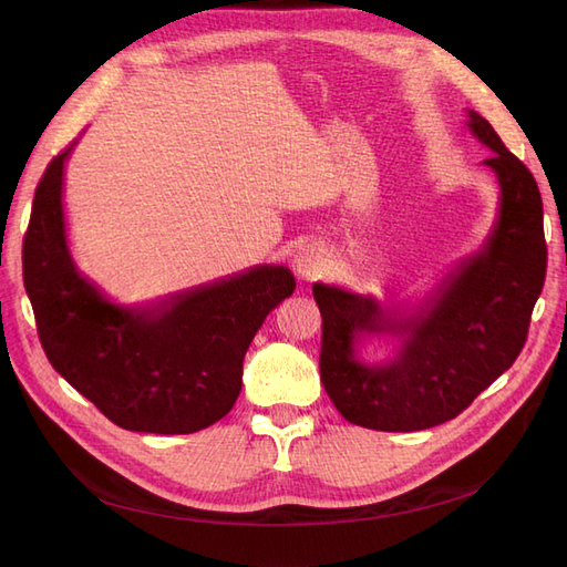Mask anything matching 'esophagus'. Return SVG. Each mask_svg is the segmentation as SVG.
I'll use <instances>...</instances> for the list:
<instances>
[{
	"label": "esophagus",
	"mask_w": 567,
	"mask_h": 567,
	"mask_svg": "<svg viewBox=\"0 0 567 567\" xmlns=\"http://www.w3.org/2000/svg\"><path fill=\"white\" fill-rule=\"evenodd\" d=\"M293 267H296L300 279H305V281L315 279L317 274L321 271V267H323L321 250L315 248V246H302V248L296 252V257H293Z\"/></svg>",
	"instance_id": "obj_1"
}]
</instances>
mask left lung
Listing matches in <instances>:
<instances>
[{
	"label": "left lung",
	"instance_id": "obj_1",
	"mask_svg": "<svg viewBox=\"0 0 567 567\" xmlns=\"http://www.w3.org/2000/svg\"><path fill=\"white\" fill-rule=\"evenodd\" d=\"M466 125L492 156L499 182L496 219L473 255L452 265L416 300L385 305L317 281L321 383L342 419L385 433L452 421L520 354L546 274L544 208L535 177L487 120ZM393 338V354L367 363V337Z\"/></svg>",
	"mask_w": 567,
	"mask_h": 567
}]
</instances>
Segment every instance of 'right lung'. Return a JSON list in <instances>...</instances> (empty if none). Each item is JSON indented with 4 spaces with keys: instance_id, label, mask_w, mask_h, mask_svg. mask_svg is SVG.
<instances>
[{
    "instance_id": "add662e5",
    "label": "right lung",
    "mask_w": 567,
    "mask_h": 567,
    "mask_svg": "<svg viewBox=\"0 0 567 567\" xmlns=\"http://www.w3.org/2000/svg\"><path fill=\"white\" fill-rule=\"evenodd\" d=\"M73 146L49 163L23 241V281L42 348L51 367L125 431H203L231 411L244 357L267 315L296 290L293 271L255 265L151 302H115L78 269L68 244L63 177Z\"/></svg>"
}]
</instances>
